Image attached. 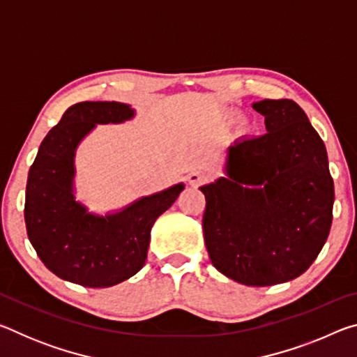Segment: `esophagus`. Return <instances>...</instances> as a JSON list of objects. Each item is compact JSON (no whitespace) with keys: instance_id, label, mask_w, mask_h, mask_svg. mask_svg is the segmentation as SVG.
I'll use <instances>...</instances> for the list:
<instances>
[{"instance_id":"34e87169","label":"esophagus","mask_w":357,"mask_h":357,"mask_svg":"<svg viewBox=\"0 0 357 357\" xmlns=\"http://www.w3.org/2000/svg\"><path fill=\"white\" fill-rule=\"evenodd\" d=\"M206 179H208L206 174H204V173L200 172V170H193V172H190L189 174H187V181H189L190 185H200V184H203Z\"/></svg>"}]
</instances>
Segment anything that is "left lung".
Returning a JSON list of instances; mask_svg holds the SVG:
<instances>
[{"label": "left lung", "instance_id": "8db88e82", "mask_svg": "<svg viewBox=\"0 0 357 357\" xmlns=\"http://www.w3.org/2000/svg\"><path fill=\"white\" fill-rule=\"evenodd\" d=\"M266 134L227 149L225 178L202 185L204 244L214 268L247 287L304 274L329 236L334 181L318 132L294 100L252 105Z\"/></svg>", "mask_w": 357, "mask_h": 357}]
</instances>
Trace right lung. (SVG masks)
<instances>
[{
  "instance_id": "obj_1",
  "label": "right lung",
  "mask_w": 357,
  "mask_h": 357,
  "mask_svg": "<svg viewBox=\"0 0 357 357\" xmlns=\"http://www.w3.org/2000/svg\"><path fill=\"white\" fill-rule=\"evenodd\" d=\"M135 116L121 102H78L42 140L28 173L25 223L29 243L59 279L88 288L116 285L140 271L151 228L176 202L184 184L142 197L116 213H89L75 200V151L96 124Z\"/></svg>"
}]
</instances>
